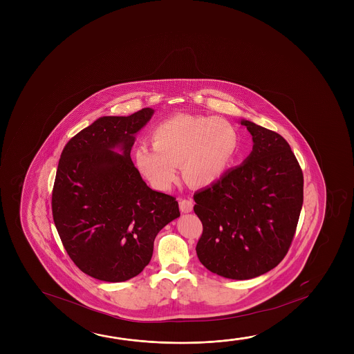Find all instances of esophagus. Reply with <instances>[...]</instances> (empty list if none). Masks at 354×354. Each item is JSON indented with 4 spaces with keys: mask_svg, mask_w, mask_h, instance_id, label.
Wrapping results in <instances>:
<instances>
[{
    "mask_svg": "<svg viewBox=\"0 0 354 354\" xmlns=\"http://www.w3.org/2000/svg\"><path fill=\"white\" fill-rule=\"evenodd\" d=\"M179 206L181 212L187 214V212H192L194 203H192V200H186V198H184V200H180Z\"/></svg>",
    "mask_w": 354,
    "mask_h": 354,
    "instance_id": "esophagus-1",
    "label": "esophagus"
}]
</instances>
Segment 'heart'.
Instances as JSON below:
<instances>
[{"mask_svg": "<svg viewBox=\"0 0 354 354\" xmlns=\"http://www.w3.org/2000/svg\"><path fill=\"white\" fill-rule=\"evenodd\" d=\"M151 145L134 149L140 174L158 190H168L176 167L189 185L206 186L220 179L236 156L237 129L221 117L176 115L158 123Z\"/></svg>", "mask_w": 354, "mask_h": 354, "instance_id": "b5f03b06", "label": "heart"}]
</instances>
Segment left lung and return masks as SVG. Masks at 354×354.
<instances>
[{"label": "left lung", "mask_w": 354, "mask_h": 354, "mask_svg": "<svg viewBox=\"0 0 354 354\" xmlns=\"http://www.w3.org/2000/svg\"><path fill=\"white\" fill-rule=\"evenodd\" d=\"M253 137L242 165L194 194L203 222L197 257L209 272L236 280L259 277L284 259L304 203V175L280 134L241 121Z\"/></svg>", "instance_id": "obj_1"}]
</instances>
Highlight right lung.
<instances>
[{
  "mask_svg": "<svg viewBox=\"0 0 354 354\" xmlns=\"http://www.w3.org/2000/svg\"><path fill=\"white\" fill-rule=\"evenodd\" d=\"M154 111L104 116L66 143L53 186V220L70 259L102 281L134 278L162 227L180 216L174 196L148 187L131 159L137 133ZM120 146L122 154L111 151Z\"/></svg>",
  "mask_w": 354,
  "mask_h": 354,
  "instance_id": "add662e5",
  "label": "right lung"
}]
</instances>
